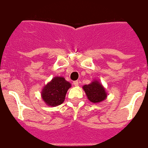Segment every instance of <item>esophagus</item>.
<instances>
[{
    "mask_svg": "<svg viewBox=\"0 0 148 148\" xmlns=\"http://www.w3.org/2000/svg\"><path fill=\"white\" fill-rule=\"evenodd\" d=\"M79 83H80L79 81H75L74 82H73V85H74L75 86H79Z\"/></svg>",
    "mask_w": 148,
    "mask_h": 148,
    "instance_id": "34e87169",
    "label": "esophagus"
}]
</instances>
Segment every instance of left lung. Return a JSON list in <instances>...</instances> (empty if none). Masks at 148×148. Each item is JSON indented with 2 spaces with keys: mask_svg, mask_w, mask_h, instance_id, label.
Here are the masks:
<instances>
[{
  "mask_svg": "<svg viewBox=\"0 0 148 148\" xmlns=\"http://www.w3.org/2000/svg\"><path fill=\"white\" fill-rule=\"evenodd\" d=\"M86 96L91 102L100 103L107 98V92L102 84L97 79H94L90 84L82 86Z\"/></svg>",
  "mask_w": 148,
  "mask_h": 148,
  "instance_id": "obj_1",
  "label": "left lung"
}]
</instances>
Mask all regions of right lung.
Here are the masks:
<instances>
[{"label": "right lung", "instance_id": "add662e5", "mask_svg": "<svg viewBox=\"0 0 148 148\" xmlns=\"http://www.w3.org/2000/svg\"><path fill=\"white\" fill-rule=\"evenodd\" d=\"M71 84L62 76H55L41 91V98L48 106L55 107L65 101L67 91Z\"/></svg>", "mask_w": 148, "mask_h": 148}]
</instances>
